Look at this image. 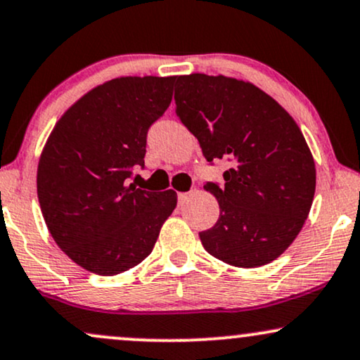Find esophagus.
Segmentation results:
<instances>
[{
	"label": "esophagus",
	"mask_w": 360,
	"mask_h": 360,
	"mask_svg": "<svg viewBox=\"0 0 360 360\" xmlns=\"http://www.w3.org/2000/svg\"><path fill=\"white\" fill-rule=\"evenodd\" d=\"M188 196H189L188 193H179V194H177V199H179V205H183L186 199H188Z\"/></svg>",
	"instance_id": "obj_1"
}]
</instances>
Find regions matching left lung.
Segmentation results:
<instances>
[{
    "instance_id": "obj_1",
    "label": "left lung",
    "mask_w": 360,
    "mask_h": 360,
    "mask_svg": "<svg viewBox=\"0 0 360 360\" xmlns=\"http://www.w3.org/2000/svg\"><path fill=\"white\" fill-rule=\"evenodd\" d=\"M176 112L207 162L229 159L223 188L207 183L219 218L199 233L205 250L228 265L271 263L309 218L315 162L293 117L250 82L224 75L177 77Z\"/></svg>"
}]
</instances>
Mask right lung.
<instances>
[{"label":"right lung","instance_id":"obj_1","mask_svg":"<svg viewBox=\"0 0 360 360\" xmlns=\"http://www.w3.org/2000/svg\"><path fill=\"white\" fill-rule=\"evenodd\" d=\"M176 77H119L80 97L55 124L37 172L41 214L72 262L112 276L146 259L177 205L172 189L129 184Z\"/></svg>","mask_w":360,"mask_h":360}]
</instances>
